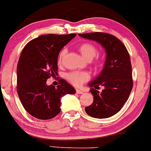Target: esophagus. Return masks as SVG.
I'll return each instance as SVG.
<instances>
[{"label":"esophagus","mask_w":151,"mask_h":151,"mask_svg":"<svg viewBox=\"0 0 151 151\" xmlns=\"http://www.w3.org/2000/svg\"><path fill=\"white\" fill-rule=\"evenodd\" d=\"M76 93L78 94H83V91H81V90H80V89H76Z\"/></svg>","instance_id":"34e87169"}]
</instances>
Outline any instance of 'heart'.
Instances as JSON below:
<instances>
[{"mask_svg":"<svg viewBox=\"0 0 151 151\" xmlns=\"http://www.w3.org/2000/svg\"><path fill=\"white\" fill-rule=\"evenodd\" d=\"M78 50L82 55V57L87 61H90V60H93L97 54V47L94 44L91 43H88V42L81 43L79 46ZM66 52V49H62L61 52L59 54V64H61ZM95 64L97 66H99L102 64V59L99 57L98 56L96 58ZM66 78L73 85L76 86H81L83 82L88 81V78H89V76L86 72H70L67 74Z\"/></svg>","mask_w":151,"mask_h":151,"instance_id":"obj_1","label":"heart"}]
</instances>
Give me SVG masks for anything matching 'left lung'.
<instances>
[{
  "label": "left lung",
  "mask_w": 151,
  "mask_h": 151,
  "mask_svg": "<svg viewBox=\"0 0 151 151\" xmlns=\"http://www.w3.org/2000/svg\"><path fill=\"white\" fill-rule=\"evenodd\" d=\"M78 35L99 43L106 52L103 69L88 83L94 101L91 105L85 108V111L96 119L109 118L120 111L132 89L129 54L124 43L110 34L96 32ZM99 86L105 88L102 93L96 90Z\"/></svg>",
  "instance_id": "left-lung-1"
}]
</instances>
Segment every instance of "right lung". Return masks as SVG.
<instances>
[{"instance_id": "right-lung-1", "label": "right lung", "mask_w": 151, "mask_h": 151, "mask_svg": "<svg viewBox=\"0 0 151 151\" xmlns=\"http://www.w3.org/2000/svg\"><path fill=\"white\" fill-rule=\"evenodd\" d=\"M76 35H41L28 42L21 53L17 68V89L24 109L36 119L55 117L61 111V97L76 93L64 79L59 80L57 87L46 84L48 78L57 74L59 53Z\"/></svg>"}]
</instances>
